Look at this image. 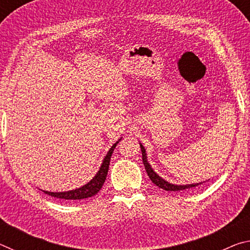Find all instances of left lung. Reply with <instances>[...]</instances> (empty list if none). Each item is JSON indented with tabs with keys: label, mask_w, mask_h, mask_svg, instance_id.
Here are the masks:
<instances>
[{
	"label": "left lung",
	"mask_w": 250,
	"mask_h": 250,
	"mask_svg": "<svg viewBox=\"0 0 250 250\" xmlns=\"http://www.w3.org/2000/svg\"><path fill=\"white\" fill-rule=\"evenodd\" d=\"M141 147V152H142V161H143V164H145V167H146V171L147 173V175H149L150 180L153 182V183L159 186L160 188H163L166 189V191H173V192H177V191H183V189H188V188H196V186L203 184V182L201 183H195V184H185V185H175V184H172L170 182H167L166 180H163L162 177L159 176L156 173L152 170L151 166L147 162V159H146V149L145 146L142 145H140Z\"/></svg>",
	"instance_id": "obj_1"
}]
</instances>
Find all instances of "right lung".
Masks as SVG:
<instances>
[{
	"instance_id": "right-lung-1",
	"label": "right lung",
	"mask_w": 250,
	"mask_h": 250,
	"mask_svg": "<svg viewBox=\"0 0 250 250\" xmlns=\"http://www.w3.org/2000/svg\"><path fill=\"white\" fill-rule=\"evenodd\" d=\"M121 139H119L115 145H113L110 150L108 151V153L105 154L104 159L101 163V167L99 168V171L97 172V174L92 177V180L88 182L87 184H84L83 186L76 189H71V191H67V192H48V191H43L45 194H48V195L56 197V198H62V200H70V201H76V200H83V198H88L96 195L98 193L105 181V177H107L108 174V170H109V164H110V159H111L112 152L115 150L116 146L119 143Z\"/></svg>"
}]
</instances>
